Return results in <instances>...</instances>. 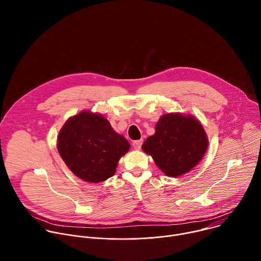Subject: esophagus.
Masks as SVG:
<instances>
[{"mask_svg":"<svg viewBox=\"0 0 261 261\" xmlns=\"http://www.w3.org/2000/svg\"><path fill=\"white\" fill-rule=\"evenodd\" d=\"M132 145H133V147H134V148H136V150H139V148H140V147H141V145H142V139L134 140V141H133V143H132Z\"/></svg>","mask_w":261,"mask_h":261,"instance_id":"obj_1","label":"esophagus"}]
</instances>
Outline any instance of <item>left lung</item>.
<instances>
[{"label": "left lung", "instance_id": "8db88e82", "mask_svg": "<svg viewBox=\"0 0 261 261\" xmlns=\"http://www.w3.org/2000/svg\"><path fill=\"white\" fill-rule=\"evenodd\" d=\"M207 138L201 124L191 116L164 115L156 125V132L142 144L156 165L168 176L190 171L203 157Z\"/></svg>", "mask_w": 261, "mask_h": 261}]
</instances>
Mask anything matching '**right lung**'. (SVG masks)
<instances>
[{
  "instance_id": "add662e5",
  "label": "right lung",
  "mask_w": 261,
  "mask_h": 261,
  "mask_svg": "<svg viewBox=\"0 0 261 261\" xmlns=\"http://www.w3.org/2000/svg\"><path fill=\"white\" fill-rule=\"evenodd\" d=\"M130 148L101 115L83 111L70 118L58 137V151L80 178L100 182L113 176L120 158Z\"/></svg>"
}]
</instances>
